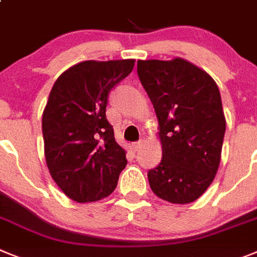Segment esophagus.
Masks as SVG:
<instances>
[{
  "label": "esophagus",
  "instance_id": "34e87169",
  "mask_svg": "<svg viewBox=\"0 0 257 257\" xmlns=\"http://www.w3.org/2000/svg\"><path fill=\"white\" fill-rule=\"evenodd\" d=\"M142 142H144L142 140H140V141H137V142H133V144H132L133 150H136V152H137V150H139V149L142 146Z\"/></svg>",
  "mask_w": 257,
  "mask_h": 257
}]
</instances>
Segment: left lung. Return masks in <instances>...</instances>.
Masks as SVG:
<instances>
[{
	"mask_svg": "<svg viewBox=\"0 0 257 257\" xmlns=\"http://www.w3.org/2000/svg\"><path fill=\"white\" fill-rule=\"evenodd\" d=\"M140 81L158 118L162 161L150 188L172 204L196 201L218 171L226 118L214 79L180 57L137 61Z\"/></svg>",
	"mask_w": 257,
	"mask_h": 257,
	"instance_id": "left-lung-1",
	"label": "left lung"
}]
</instances>
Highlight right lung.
<instances>
[{
  "mask_svg": "<svg viewBox=\"0 0 257 257\" xmlns=\"http://www.w3.org/2000/svg\"><path fill=\"white\" fill-rule=\"evenodd\" d=\"M136 60H88L56 79L43 111L44 155L51 176L69 198L99 201L115 191L126 166L105 117L111 88L133 70Z\"/></svg>",
  "mask_w": 257,
  "mask_h": 257,
  "instance_id": "add662e5",
  "label": "right lung"
}]
</instances>
